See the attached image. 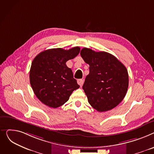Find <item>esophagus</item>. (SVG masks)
I'll return each mask as SVG.
<instances>
[{
    "instance_id": "obj_1",
    "label": "esophagus",
    "mask_w": 154,
    "mask_h": 154,
    "mask_svg": "<svg viewBox=\"0 0 154 154\" xmlns=\"http://www.w3.org/2000/svg\"><path fill=\"white\" fill-rule=\"evenodd\" d=\"M77 83L80 86H82V85H83V83H84V81L82 79H79L77 80Z\"/></svg>"
}]
</instances>
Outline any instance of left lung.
<instances>
[{
  "mask_svg": "<svg viewBox=\"0 0 154 154\" xmlns=\"http://www.w3.org/2000/svg\"><path fill=\"white\" fill-rule=\"evenodd\" d=\"M80 55L89 65L83 89L88 100L99 112L109 111L124 98L129 86L127 69L114 55L83 48Z\"/></svg>",
  "mask_w": 154,
  "mask_h": 154,
  "instance_id": "obj_1",
  "label": "left lung"
}]
</instances>
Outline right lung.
Instances as JSON below:
<instances>
[{
    "instance_id": "1",
    "label": "right lung",
    "mask_w": 154,
    "mask_h": 154,
    "mask_svg": "<svg viewBox=\"0 0 154 154\" xmlns=\"http://www.w3.org/2000/svg\"><path fill=\"white\" fill-rule=\"evenodd\" d=\"M80 48L66 50L52 48L44 50L33 59L30 71V82L39 100L50 107L64 104L74 90L79 88L73 72L66 63L76 57Z\"/></svg>"
}]
</instances>
